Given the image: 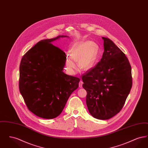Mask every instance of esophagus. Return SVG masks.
Masks as SVG:
<instances>
[{
    "label": "esophagus",
    "mask_w": 148,
    "mask_h": 148,
    "mask_svg": "<svg viewBox=\"0 0 148 148\" xmlns=\"http://www.w3.org/2000/svg\"><path fill=\"white\" fill-rule=\"evenodd\" d=\"M83 82L82 80H80L79 82V87L80 88H82L83 87Z\"/></svg>",
    "instance_id": "34e87169"
}]
</instances>
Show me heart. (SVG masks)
Instances as JSON below:
<instances>
[{"instance_id": "heart-1", "label": "heart", "mask_w": 148, "mask_h": 148, "mask_svg": "<svg viewBox=\"0 0 148 148\" xmlns=\"http://www.w3.org/2000/svg\"><path fill=\"white\" fill-rule=\"evenodd\" d=\"M99 53V47L95 42L85 41L77 42L73 45L71 54H66L65 67L66 72L74 75L77 71L75 61H77L79 68L82 71L92 69L97 62Z\"/></svg>"}]
</instances>
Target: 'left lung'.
<instances>
[{"instance_id": "1", "label": "left lung", "mask_w": 148, "mask_h": 148, "mask_svg": "<svg viewBox=\"0 0 148 148\" xmlns=\"http://www.w3.org/2000/svg\"><path fill=\"white\" fill-rule=\"evenodd\" d=\"M104 40V53L95 67L82 77L86 103L92 116L110 119L119 112L132 86V68L124 53L110 39Z\"/></svg>"}]
</instances>
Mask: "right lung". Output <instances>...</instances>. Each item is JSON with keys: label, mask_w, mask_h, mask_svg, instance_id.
Masks as SVG:
<instances>
[{"label": "right lung", "mask_w": 148, "mask_h": 148, "mask_svg": "<svg viewBox=\"0 0 148 148\" xmlns=\"http://www.w3.org/2000/svg\"><path fill=\"white\" fill-rule=\"evenodd\" d=\"M59 35L36 43L23 56L19 68V90L29 110L44 119L59 116L80 79L63 72L66 55L51 42Z\"/></svg>", "instance_id": "obj_1"}]
</instances>
